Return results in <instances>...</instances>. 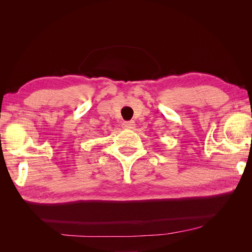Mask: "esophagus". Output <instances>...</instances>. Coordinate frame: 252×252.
<instances>
[{
    "label": "esophagus",
    "mask_w": 252,
    "mask_h": 252,
    "mask_svg": "<svg viewBox=\"0 0 252 252\" xmlns=\"http://www.w3.org/2000/svg\"><path fill=\"white\" fill-rule=\"evenodd\" d=\"M135 126L134 122L133 121H128V122H124L123 124H122V127L125 128V129H133Z\"/></svg>",
    "instance_id": "obj_1"
}]
</instances>
